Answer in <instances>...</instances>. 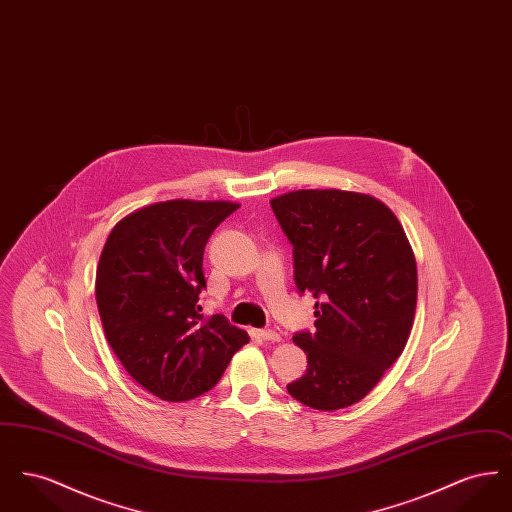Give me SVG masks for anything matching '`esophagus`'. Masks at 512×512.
Segmentation results:
<instances>
[{
  "label": "esophagus",
  "instance_id": "esophagus-1",
  "mask_svg": "<svg viewBox=\"0 0 512 512\" xmlns=\"http://www.w3.org/2000/svg\"><path fill=\"white\" fill-rule=\"evenodd\" d=\"M257 336L265 341H280V334L274 330H259Z\"/></svg>",
  "mask_w": 512,
  "mask_h": 512
}]
</instances>
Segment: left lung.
I'll return each mask as SVG.
<instances>
[{
  "label": "left lung",
  "instance_id": "8db88e82",
  "mask_svg": "<svg viewBox=\"0 0 512 512\" xmlns=\"http://www.w3.org/2000/svg\"><path fill=\"white\" fill-rule=\"evenodd\" d=\"M270 207L293 245L297 290L317 299V332L293 336L307 372L288 391L317 411L345 409L407 345L418 292L413 249L390 207L372 195L297 190Z\"/></svg>",
  "mask_w": 512,
  "mask_h": 512
}]
</instances>
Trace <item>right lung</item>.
<instances>
[{
	"instance_id": "add662e5",
	"label": "right lung",
	"mask_w": 512,
	"mask_h": 512,
	"mask_svg": "<svg viewBox=\"0 0 512 512\" xmlns=\"http://www.w3.org/2000/svg\"><path fill=\"white\" fill-rule=\"evenodd\" d=\"M240 205L171 199L115 224L96 272L105 338L126 372L163 401L211 390L249 341L222 315L197 305L207 286L203 251L213 230Z\"/></svg>"
}]
</instances>
